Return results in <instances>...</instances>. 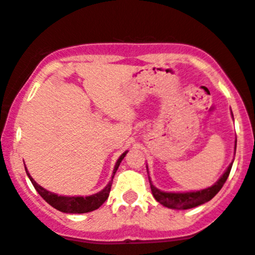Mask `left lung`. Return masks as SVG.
<instances>
[{"instance_id":"obj_1","label":"left lung","mask_w":255,"mask_h":255,"mask_svg":"<svg viewBox=\"0 0 255 255\" xmlns=\"http://www.w3.org/2000/svg\"><path fill=\"white\" fill-rule=\"evenodd\" d=\"M235 149H237V142H235ZM233 163H230L229 167L227 168L223 176L219 178L218 181L208 189L200 190V191H192V192H163L154 187L152 185L151 180H149V185H151V191L154 199L163 206L170 209H177V210H186V209L195 208V206L203 205V204L208 203L218 194L221 190L223 185L227 181L228 176H229L230 170H232Z\"/></svg>"}]
</instances>
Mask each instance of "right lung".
Segmentation results:
<instances>
[{
	"label": "right lung",
	"mask_w": 255,
	"mask_h": 255,
	"mask_svg": "<svg viewBox=\"0 0 255 255\" xmlns=\"http://www.w3.org/2000/svg\"><path fill=\"white\" fill-rule=\"evenodd\" d=\"M127 154V152L122 154V156L118 158L117 161L116 166H114L113 170V176H112V180L109 181V184L102 190L101 192L94 195H90V196L83 197V196H59L56 194H52V192L47 191L45 190L44 187L40 186L39 184H36L34 178L31 177L28 171H26L27 173L28 178H30V181L32 182L34 187L36 189V191L39 192L40 196L46 201L49 205H51L52 208H55L56 210L61 211V213H68V214H84V213H89V211L95 210V209L101 208L102 205L104 204L107 199L109 196V192H111V187H112V182H113V177L116 171L118 170L120 167V163L122 162V160L125 158V156ZM26 170V167H25Z\"/></svg>",
	"instance_id": "1"
}]
</instances>
